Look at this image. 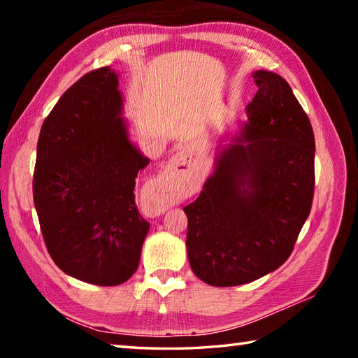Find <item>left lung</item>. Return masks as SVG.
Instances as JSON below:
<instances>
[{"instance_id":"1","label":"left lung","mask_w":358,"mask_h":358,"mask_svg":"<svg viewBox=\"0 0 358 358\" xmlns=\"http://www.w3.org/2000/svg\"><path fill=\"white\" fill-rule=\"evenodd\" d=\"M257 93L248 120L216 153L213 173L187 216L186 250L199 280L240 286L286 262L310 216L314 134L281 76L252 72Z\"/></svg>"}]
</instances>
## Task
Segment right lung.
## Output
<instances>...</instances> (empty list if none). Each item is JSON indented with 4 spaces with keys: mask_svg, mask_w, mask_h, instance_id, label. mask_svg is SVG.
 Instances as JSON below:
<instances>
[{
    "mask_svg": "<svg viewBox=\"0 0 358 358\" xmlns=\"http://www.w3.org/2000/svg\"><path fill=\"white\" fill-rule=\"evenodd\" d=\"M118 74H85L42 123L33 199L47 251L66 275L118 286L136 273L150 224L136 178L150 159L129 138Z\"/></svg>",
    "mask_w": 358,
    "mask_h": 358,
    "instance_id": "add662e5",
    "label": "right lung"
}]
</instances>
